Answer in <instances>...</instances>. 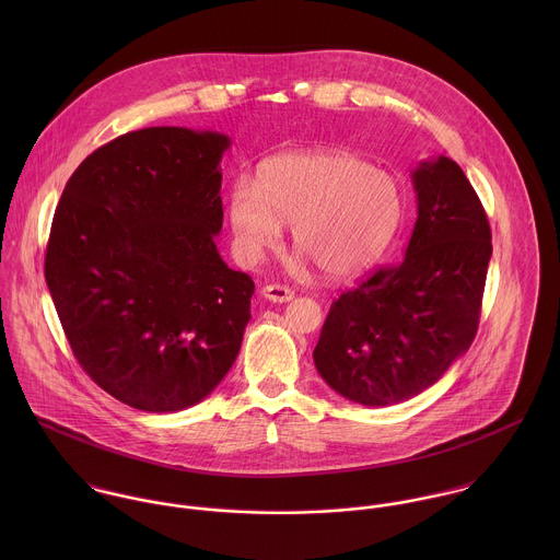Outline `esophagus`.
Returning <instances> with one entry per match:
<instances>
[{
    "mask_svg": "<svg viewBox=\"0 0 560 560\" xmlns=\"http://www.w3.org/2000/svg\"><path fill=\"white\" fill-rule=\"evenodd\" d=\"M262 298L273 302V304H284V302H291L293 300V291L289 287H280V284H267L262 287Z\"/></svg>",
    "mask_w": 560,
    "mask_h": 560,
    "instance_id": "obj_1",
    "label": "esophagus"
}]
</instances>
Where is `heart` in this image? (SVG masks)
I'll return each instance as SVG.
<instances>
[{
	"label": "heart",
	"mask_w": 560,
	"mask_h": 560,
	"mask_svg": "<svg viewBox=\"0 0 560 560\" xmlns=\"http://www.w3.org/2000/svg\"><path fill=\"white\" fill-rule=\"evenodd\" d=\"M226 215L243 260L258 262L293 224L295 247L327 278L373 265L399 231V183L347 153H284L265 161L256 185L233 183Z\"/></svg>",
	"instance_id": "obj_1"
}]
</instances>
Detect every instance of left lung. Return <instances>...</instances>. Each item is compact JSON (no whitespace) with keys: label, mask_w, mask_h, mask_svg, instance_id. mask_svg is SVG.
Listing matches in <instances>:
<instances>
[{"label":"left lung","mask_w":560,"mask_h":560,"mask_svg":"<svg viewBox=\"0 0 560 560\" xmlns=\"http://www.w3.org/2000/svg\"><path fill=\"white\" fill-rule=\"evenodd\" d=\"M418 218L399 262L329 308L315 366L340 397L384 407L433 386L462 358L480 319L491 231L479 196L448 158L411 172Z\"/></svg>","instance_id":"1"}]
</instances>
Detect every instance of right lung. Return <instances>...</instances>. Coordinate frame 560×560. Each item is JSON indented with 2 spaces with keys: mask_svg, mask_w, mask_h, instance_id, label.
Returning <instances> with one entry per match:
<instances>
[{
  "mask_svg": "<svg viewBox=\"0 0 560 560\" xmlns=\"http://www.w3.org/2000/svg\"><path fill=\"white\" fill-rule=\"evenodd\" d=\"M215 131L149 127L81 161L58 202L45 280L81 369L114 399L180 411L231 371L254 282L215 245Z\"/></svg>",
  "mask_w": 560,
  "mask_h": 560,
  "instance_id": "right-lung-1",
  "label": "right lung"
}]
</instances>
